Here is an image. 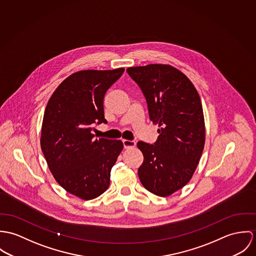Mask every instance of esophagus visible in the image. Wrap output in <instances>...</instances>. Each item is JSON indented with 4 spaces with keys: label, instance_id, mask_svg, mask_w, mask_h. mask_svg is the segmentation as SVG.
Segmentation results:
<instances>
[{
    "label": "esophagus",
    "instance_id": "esophagus-1",
    "mask_svg": "<svg viewBox=\"0 0 256 256\" xmlns=\"http://www.w3.org/2000/svg\"><path fill=\"white\" fill-rule=\"evenodd\" d=\"M122 144H124V147L126 149H128V148H132V147H134L136 143V142H134V140H122Z\"/></svg>",
    "mask_w": 256,
    "mask_h": 256
}]
</instances>
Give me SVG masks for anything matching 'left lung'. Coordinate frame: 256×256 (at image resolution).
<instances>
[{
	"mask_svg": "<svg viewBox=\"0 0 256 256\" xmlns=\"http://www.w3.org/2000/svg\"><path fill=\"white\" fill-rule=\"evenodd\" d=\"M126 72L145 96L150 120L159 126L154 144L138 142L144 157L140 180L148 192L169 196L190 180L204 148L198 92L184 74L170 64L132 66Z\"/></svg>",
	"mask_w": 256,
	"mask_h": 256,
	"instance_id": "8db88e82",
	"label": "left lung"
}]
</instances>
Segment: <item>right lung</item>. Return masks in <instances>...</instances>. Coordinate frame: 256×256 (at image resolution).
Listing matches in <instances>:
<instances>
[{
  "mask_svg": "<svg viewBox=\"0 0 256 256\" xmlns=\"http://www.w3.org/2000/svg\"><path fill=\"white\" fill-rule=\"evenodd\" d=\"M80 70L66 78L50 97L42 122L40 144L58 184L84 200L96 198L110 186L111 170L124 148L120 140L96 138L94 124H106L104 96L124 74Z\"/></svg>",
  "mask_w": 256,
  "mask_h": 256,
  "instance_id": "right-lung-1",
  "label": "right lung"
}]
</instances>
